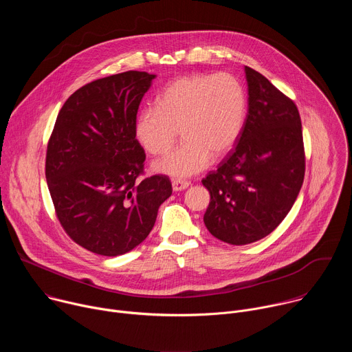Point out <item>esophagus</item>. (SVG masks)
Here are the masks:
<instances>
[{"mask_svg": "<svg viewBox=\"0 0 352 352\" xmlns=\"http://www.w3.org/2000/svg\"><path fill=\"white\" fill-rule=\"evenodd\" d=\"M190 185L189 181H184V179H173V189L177 190H184Z\"/></svg>", "mask_w": 352, "mask_h": 352, "instance_id": "esophagus-1", "label": "esophagus"}]
</instances>
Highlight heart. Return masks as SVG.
<instances>
[{"instance_id": "b5f03b06", "label": "heart", "mask_w": 352, "mask_h": 352, "mask_svg": "<svg viewBox=\"0 0 352 352\" xmlns=\"http://www.w3.org/2000/svg\"><path fill=\"white\" fill-rule=\"evenodd\" d=\"M246 111L241 83L228 74L189 75L173 80L156 98V107L139 113L135 133L150 155H164L182 135V144L155 170L171 177H190L212 157L228 153L236 142Z\"/></svg>"}]
</instances>
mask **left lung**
Wrapping results in <instances>:
<instances>
[{
  "mask_svg": "<svg viewBox=\"0 0 352 352\" xmlns=\"http://www.w3.org/2000/svg\"><path fill=\"white\" fill-rule=\"evenodd\" d=\"M248 114L235 147L202 184L210 192L204 221L231 245L259 241L291 210L305 175L302 125L295 103L245 67Z\"/></svg>",
  "mask_w": 352,
  "mask_h": 352,
  "instance_id": "obj_1",
  "label": "left lung"
}]
</instances>
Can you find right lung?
<instances>
[{
	"label": "right lung",
	"mask_w": 352,
	"mask_h": 352,
	"mask_svg": "<svg viewBox=\"0 0 352 352\" xmlns=\"http://www.w3.org/2000/svg\"><path fill=\"white\" fill-rule=\"evenodd\" d=\"M156 75L128 71L93 80L64 103L50 136L45 178L69 238L103 256L124 255L152 231L173 193L167 175L143 179L139 104Z\"/></svg>",
	"instance_id": "right-lung-1"
}]
</instances>
